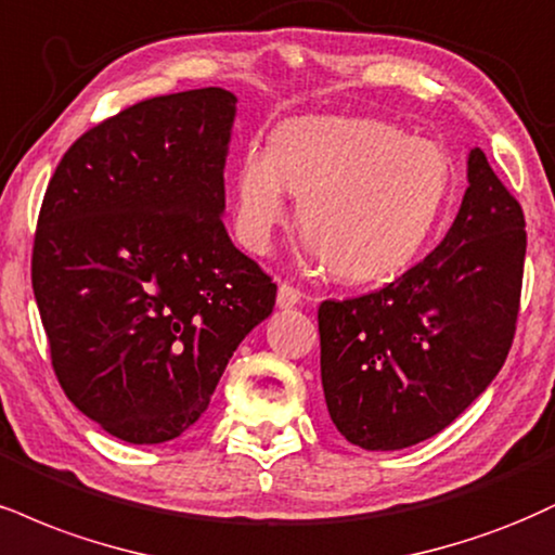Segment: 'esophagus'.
<instances>
[{"label": "esophagus", "instance_id": "34e87169", "mask_svg": "<svg viewBox=\"0 0 555 555\" xmlns=\"http://www.w3.org/2000/svg\"><path fill=\"white\" fill-rule=\"evenodd\" d=\"M299 289H295L289 282H282L279 284V295H276V305L282 307V310H286V307H295L299 305Z\"/></svg>", "mask_w": 555, "mask_h": 555}]
</instances>
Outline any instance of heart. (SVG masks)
Listing matches in <instances>:
<instances>
[{"label": "heart", "mask_w": 555, "mask_h": 555, "mask_svg": "<svg viewBox=\"0 0 555 555\" xmlns=\"http://www.w3.org/2000/svg\"><path fill=\"white\" fill-rule=\"evenodd\" d=\"M297 198L307 248L344 282H375L411 263L452 191L442 144L377 118L289 124L271 155L248 152L235 183V235L266 256Z\"/></svg>", "instance_id": "1"}]
</instances>
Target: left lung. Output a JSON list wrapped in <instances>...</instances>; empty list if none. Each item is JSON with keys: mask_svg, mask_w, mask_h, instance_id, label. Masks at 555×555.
<instances>
[{"mask_svg": "<svg viewBox=\"0 0 555 555\" xmlns=\"http://www.w3.org/2000/svg\"><path fill=\"white\" fill-rule=\"evenodd\" d=\"M525 248L522 206L476 146L442 243L383 289L320 305L325 403L351 444L424 442L491 385L517 328Z\"/></svg>", "mask_w": 555, "mask_h": 555, "instance_id": "1", "label": "left lung"}]
</instances>
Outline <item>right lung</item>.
<instances>
[{"label":"right lung","mask_w":555,"mask_h":555,"mask_svg":"<svg viewBox=\"0 0 555 555\" xmlns=\"http://www.w3.org/2000/svg\"><path fill=\"white\" fill-rule=\"evenodd\" d=\"M235 103L222 87L142 100L85 131L46 189L30 273L53 372L124 442L196 424L276 302L222 222Z\"/></svg>","instance_id":"right-lung-1"}]
</instances>
